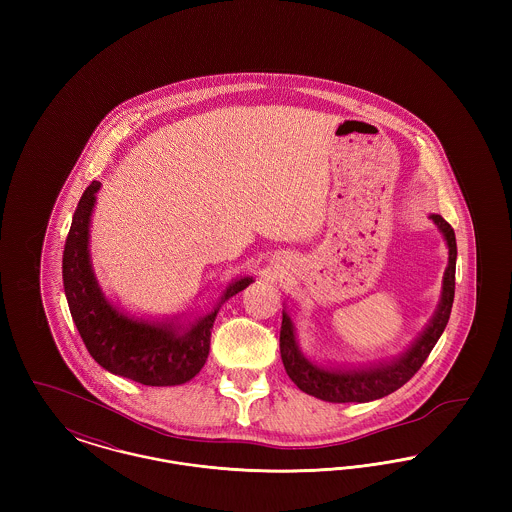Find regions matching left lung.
<instances>
[{
    "label": "left lung",
    "instance_id": "1",
    "mask_svg": "<svg viewBox=\"0 0 512 512\" xmlns=\"http://www.w3.org/2000/svg\"><path fill=\"white\" fill-rule=\"evenodd\" d=\"M438 226L445 245L449 249V261L441 280V297L438 307L426 328L418 338L401 353L390 359H380L376 363L359 366L322 365L309 359L295 336L293 320L286 309L282 311V328H280V355L282 363L292 378L293 384L305 393L328 401V403H366L380 397H386L403 384H407L416 370L424 365L430 351L443 334L455 297V267H457V240L451 224L441 215H428Z\"/></svg>",
    "mask_w": 512,
    "mask_h": 512
}]
</instances>
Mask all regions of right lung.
<instances>
[{
  "label": "right lung",
  "mask_w": 512,
  "mask_h": 512,
  "mask_svg": "<svg viewBox=\"0 0 512 512\" xmlns=\"http://www.w3.org/2000/svg\"><path fill=\"white\" fill-rule=\"evenodd\" d=\"M101 182L78 201L63 251V286L78 334L94 361L111 374L144 386H180L209 357L211 330L220 307L245 290L253 276L234 278L213 309L174 317L138 318L124 313L99 288L90 259V224Z\"/></svg>",
  "instance_id": "obj_1"
}]
</instances>
